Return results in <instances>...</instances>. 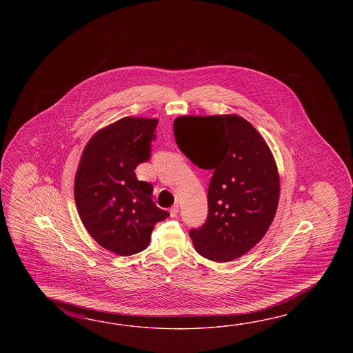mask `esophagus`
<instances>
[{"mask_svg":"<svg viewBox=\"0 0 353 353\" xmlns=\"http://www.w3.org/2000/svg\"><path fill=\"white\" fill-rule=\"evenodd\" d=\"M178 212H179V204H178V203H175L173 207L170 208V216H172V217H175V216L178 214Z\"/></svg>","mask_w":353,"mask_h":353,"instance_id":"esophagus-1","label":"esophagus"}]
</instances>
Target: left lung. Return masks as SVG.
<instances>
[{
	"label": "left lung",
	"instance_id": "8db88e82",
	"mask_svg": "<svg viewBox=\"0 0 353 353\" xmlns=\"http://www.w3.org/2000/svg\"><path fill=\"white\" fill-rule=\"evenodd\" d=\"M174 136L195 165L213 170L208 217L189 232L195 251L216 263L245 255L278 210L280 178L270 148L239 114L176 117Z\"/></svg>",
	"mask_w": 353,
	"mask_h": 353
}]
</instances>
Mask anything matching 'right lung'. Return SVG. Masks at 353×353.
Segmentation results:
<instances>
[{"label": "right lung", "mask_w": 353, "mask_h": 353, "mask_svg": "<svg viewBox=\"0 0 353 353\" xmlns=\"http://www.w3.org/2000/svg\"><path fill=\"white\" fill-rule=\"evenodd\" d=\"M158 119L123 117L98 130L81 157L74 179L77 210L99 246L120 256L141 252L154 225L170 214L152 202V185L136 166L150 159Z\"/></svg>", "instance_id": "1"}]
</instances>
